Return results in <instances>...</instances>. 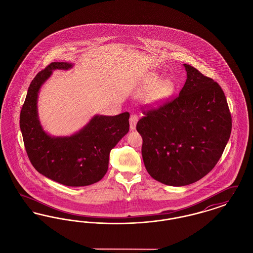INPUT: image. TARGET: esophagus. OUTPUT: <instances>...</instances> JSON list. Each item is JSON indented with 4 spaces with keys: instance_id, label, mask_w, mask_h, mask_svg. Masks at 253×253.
Wrapping results in <instances>:
<instances>
[{
    "instance_id": "esophagus-1",
    "label": "esophagus",
    "mask_w": 253,
    "mask_h": 253,
    "mask_svg": "<svg viewBox=\"0 0 253 253\" xmlns=\"http://www.w3.org/2000/svg\"><path fill=\"white\" fill-rule=\"evenodd\" d=\"M137 121H138V118H137L136 115H134V114L131 115V117H130V129H131L132 131L135 130Z\"/></svg>"
}]
</instances>
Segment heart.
Instances as JSON below:
<instances>
[{"mask_svg": "<svg viewBox=\"0 0 253 253\" xmlns=\"http://www.w3.org/2000/svg\"><path fill=\"white\" fill-rule=\"evenodd\" d=\"M159 77L153 76L150 79L148 87L154 89L146 96L145 102L149 106L157 107L166 102L169 97L173 96L176 91V84L170 79H166L161 81L159 83Z\"/></svg>", "mask_w": 253, "mask_h": 253, "instance_id": "b5f03b06", "label": "heart"}]
</instances>
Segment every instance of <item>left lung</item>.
Masks as SVG:
<instances>
[{
    "label": "left lung",
    "instance_id": "1",
    "mask_svg": "<svg viewBox=\"0 0 253 253\" xmlns=\"http://www.w3.org/2000/svg\"><path fill=\"white\" fill-rule=\"evenodd\" d=\"M183 65L187 80L179 96L144 112L136 124L147 171L158 182L174 187L200 180L214 168L231 132L221 87L193 66Z\"/></svg>",
    "mask_w": 253,
    "mask_h": 253
}]
</instances>
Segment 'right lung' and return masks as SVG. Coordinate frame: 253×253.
I'll use <instances>...</instances> for the list:
<instances>
[{
	"label": "right lung",
	"mask_w": 253,
	"mask_h": 253,
	"mask_svg": "<svg viewBox=\"0 0 253 253\" xmlns=\"http://www.w3.org/2000/svg\"><path fill=\"white\" fill-rule=\"evenodd\" d=\"M73 66L71 62H52L37 74L21 111L20 128L27 156L40 173L64 186L84 187L98 182L107 172L111 150L129 132L130 114L95 115L71 135L45 132L38 114L40 90L53 71Z\"/></svg>",
	"instance_id": "add662e5"
}]
</instances>
